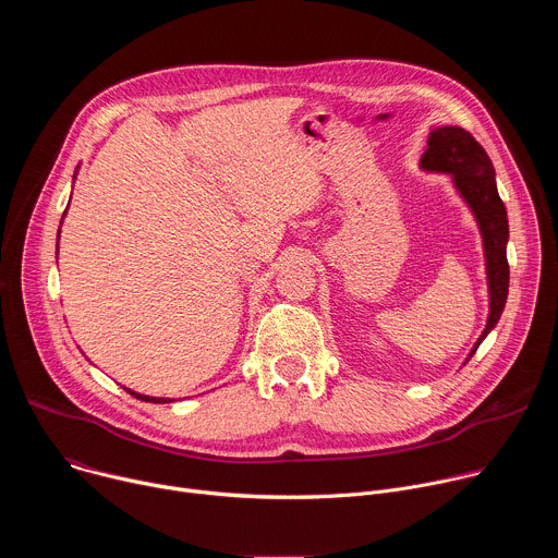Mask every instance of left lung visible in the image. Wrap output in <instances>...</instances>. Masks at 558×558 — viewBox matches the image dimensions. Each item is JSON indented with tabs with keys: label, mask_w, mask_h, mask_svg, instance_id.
I'll list each match as a JSON object with an SVG mask.
<instances>
[{
	"label": "left lung",
	"mask_w": 558,
	"mask_h": 558,
	"mask_svg": "<svg viewBox=\"0 0 558 558\" xmlns=\"http://www.w3.org/2000/svg\"><path fill=\"white\" fill-rule=\"evenodd\" d=\"M420 168L424 172L448 174L457 194L470 207L476 227L482 233L486 278H488V320L486 329L474 342L465 362L480 349L488 333L497 327L508 300L510 267L506 256L508 245V211L497 192V179L490 156L474 141L470 132L457 125L433 128L428 136V149L424 151ZM463 362V364H465Z\"/></svg>",
	"instance_id": "8db88e82"
}]
</instances>
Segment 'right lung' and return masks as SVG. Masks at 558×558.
Here are the masks:
<instances>
[{
  "instance_id": "1",
  "label": "right lung",
  "mask_w": 558,
  "mask_h": 558,
  "mask_svg": "<svg viewBox=\"0 0 558 558\" xmlns=\"http://www.w3.org/2000/svg\"><path fill=\"white\" fill-rule=\"evenodd\" d=\"M78 170V168H76ZM74 177H76V172H74ZM65 216V214H63ZM63 220V218H61ZM61 231V229H59ZM57 241H59V235H57ZM57 250H59V243H57ZM130 395H134L136 400H141V402H149V404H170V402H174V400H170V397H149V395H143V392H134V390H130V388H125Z\"/></svg>"
}]
</instances>
